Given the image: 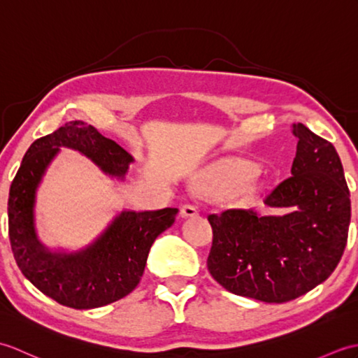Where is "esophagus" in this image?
<instances>
[{"label": "esophagus", "instance_id": "34e87169", "mask_svg": "<svg viewBox=\"0 0 358 358\" xmlns=\"http://www.w3.org/2000/svg\"><path fill=\"white\" fill-rule=\"evenodd\" d=\"M180 214L183 218H189V217H196L199 215V209H196L194 204H185L183 208H181Z\"/></svg>", "mask_w": 358, "mask_h": 358}]
</instances>
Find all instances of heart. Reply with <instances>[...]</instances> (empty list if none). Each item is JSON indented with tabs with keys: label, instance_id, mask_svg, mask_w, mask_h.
<instances>
[{
	"label": "heart",
	"instance_id": "b5f03b06",
	"mask_svg": "<svg viewBox=\"0 0 358 358\" xmlns=\"http://www.w3.org/2000/svg\"><path fill=\"white\" fill-rule=\"evenodd\" d=\"M240 172L235 167H220L214 173L210 175L208 180V186L210 189H215V191H224V189H229L231 186H234L235 181L238 180ZM245 181H238L237 185L234 187L240 189L245 186Z\"/></svg>",
	"mask_w": 358,
	"mask_h": 358
}]
</instances>
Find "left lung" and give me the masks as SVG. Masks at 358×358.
Here are the masks:
<instances>
[{
  "label": "left lung",
  "instance_id": "obj_1",
  "mask_svg": "<svg viewBox=\"0 0 358 358\" xmlns=\"http://www.w3.org/2000/svg\"><path fill=\"white\" fill-rule=\"evenodd\" d=\"M291 177L264 204L286 214L229 209L208 217L214 232L208 269L226 291L264 303L309 292L337 268L348 241L351 200L336 148L305 124H292Z\"/></svg>",
  "mask_w": 358,
  "mask_h": 358
}]
</instances>
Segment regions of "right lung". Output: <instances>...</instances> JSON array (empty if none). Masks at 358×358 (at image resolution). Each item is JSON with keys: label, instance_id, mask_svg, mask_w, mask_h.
I'll list each match as a JSON object with an SVG mask.
<instances>
[{"label": "right lung", "instance_id": "obj_1", "mask_svg": "<svg viewBox=\"0 0 358 358\" xmlns=\"http://www.w3.org/2000/svg\"><path fill=\"white\" fill-rule=\"evenodd\" d=\"M59 148L78 150L112 178L123 180L134 157L94 126L69 121L35 140L10 185L7 215L12 252L30 283L73 309H94L131 294L143 277L152 243L175 222L177 208L121 210L110 224L75 252L50 250L35 229V200L43 175Z\"/></svg>", "mask_w": 358, "mask_h": 358}]
</instances>
